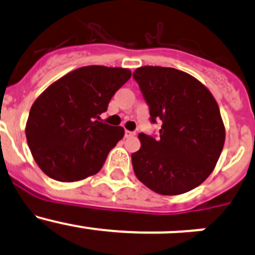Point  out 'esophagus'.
I'll return each mask as SVG.
<instances>
[{
    "label": "esophagus",
    "mask_w": 255,
    "mask_h": 255,
    "mask_svg": "<svg viewBox=\"0 0 255 255\" xmlns=\"http://www.w3.org/2000/svg\"><path fill=\"white\" fill-rule=\"evenodd\" d=\"M134 135H135V133L130 132V130H126V132H125V137L126 138H132V137H134Z\"/></svg>",
    "instance_id": "1"
}]
</instances>
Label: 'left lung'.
<instances>
[{
  "label": "left lung",
  "mask_w": 255,
  "mask_h": 255,
  "mask_svg": "<svg viewBox=\"0 0 255 255\" xmlns=\"http://www.w3.org/2000/svg\"><path fill=\"white\" fill-rule=\"evenodd\" d=\"M133 78L151 122H163L159 139L138 135L140 149L132 154L135 176L156 194H185L210 176L225 145L217 102L204 84L177 69L140 66Z\"/></svg>",
  "instance_id": "1"
}]
</instances>
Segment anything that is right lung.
Returning a JSON list of instances; mask_svg holds the SVG:
<instances>
[{"label": "right lung", "mask_w": 255, "mask_h": 255, "mask_svg": "<svg viewBox=\"0 0 255 255\" xmlns=\"http://www.w3.org/2000/svg\"><path fill=\"white\" fill-rule=\"evenodd\" d=\"M130 75L125 68L82 66L38 96L30 107L25 137L45 175L74 182L101 170L125 129L102 123L100 115L107 111L115 92Z\"/></svg>", "instance_id": "1"}]
</instances>
